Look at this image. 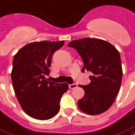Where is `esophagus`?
Returning a JSON list of instances; mask_svg holds the SVG:
<instances>
[{
	"mask_svg": "<svg viewBox=\"0 0 135 135\" xmlns=\"http://www.w3.org/2000/svg\"><path fill=\"white\" fill-rule=\"evenodd\" d=\"M77 86H78V85H77L76 84H69V88H71V89H73V88H76Z\"/></svg>",
	"mask_w": 135,
	"mask_h": 135,
	"instance_id": "esophagus-1",
	"label": "esophagus"
}]
</instances>
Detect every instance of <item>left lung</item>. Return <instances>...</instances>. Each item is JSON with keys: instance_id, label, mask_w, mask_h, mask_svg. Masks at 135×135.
Masks as SVG:
<instances>
[{"instance_id": "8db88e82", "label": "left lung", "mask_w": 135, "mask_h": 135, "mask_svg": "<svg viewBox=\"0 0 135 135\" xmlns=\"http://www.w3.org/2000/svg\"><path fill=\"white\" fill-rule=\"evenodd\" d=\"M68 47L76 49L82 58L81 71L93 74L90 84L79 85L85 92L78 101L79 109L92 115L104 113L113 105L120 88L122 69L119 51L110 43L96 38L73 40Z\"/></svg>"}]
</instances>
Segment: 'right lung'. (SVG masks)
<instances>
[{
    "label": "right lung",
    "mask_w": 135,
    "mask_h": 135,
    "mask_svg": "<svg viewBox=\"0 0 135 135\" xmlns=\"http://www.w3.org/2000/svg\"><path fill=\"white\" fill-rule=\"evenodd\" d=\"M64 41H41L29 43L14 56L11 79L21 108L32 118L51 119L60 109V100L69 89L66 83L48 81L52 55Z\"/></svg>",
    "instance_id": "add662e5"
}]
</instances>
